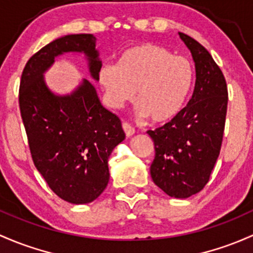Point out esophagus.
<instances>
[{"label": "esophagus", "mask_w": 253, "mask_h": 253, "mask_svg": "<svg viewBox=\"0 0 253 253\" xmlns=\"http://www.w3.org/2000/svg\"><path fill=\"white\" fill-rule=\"evenodd\" d=\"M122 128H124L127 137H131V135L134 134V128L128 124V122H122Z\"/></svg>", "instance_id": "34e87169"}]
</instances>
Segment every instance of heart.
Segmentation results:
<instances>
[{
	"label": "heart",
	"instance_id": "obj_1",
	"mask_svg": "<svg viewBox=\"0 0 253 253\" xmlns=\"http://www.w3.org/2000/svg\"><path fill=\"white\" fill-rule=\"evenodd\" d=\"M195 71L188 58L154 43L129 47L118 63L98 71L105 102L119 109L137 100V114L153 122H167L180 113L193 88Z\"/></svg>",
	"mask_w": 253,
	"mask_h": 253
}]
</instances>
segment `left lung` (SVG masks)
<instances>
[{
	"label": "left lung",
	"instance_id": "obj_1",
	"mask_svg": "<svg viewBox=\"0 0 253 253\" xmlns=\"http://www.w3.org/2000/svg\"><path fill=\"white\" fill-rule=\"evenodd\" d=\"M195 62L193 95L175 118L147 133L154 140V183L171 198L204 189L219 155L228 106L224 75L203 44L179 33Z\"/></svg>",
	"mask_w": 253,
	"mask_h": 253
}]
</instances>
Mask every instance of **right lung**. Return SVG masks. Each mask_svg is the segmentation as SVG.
Masks as SVG:
<instances>
[{"label":"right lung","instance_id":"right-lung-1","mask_svg":"<svg viewBox=\"0 0 253 253\" xmlns=\"http://www.w3.org/2000/svg\"><path fill=\"white\" fill-rule=\"evenodd\" d=\"M84 53L91 76L98 81V59L92 34L66 35L44 46L26 63L19 87L20 115L31 158L48 187L63 200L88 204L109 182L108 159L125 139L121 121L100 103L94 86L84 80L71 94L49 91L43 73L63 53Z\"/></svg>","mask_w":253,"mask_h":253}]
</instances>
